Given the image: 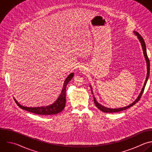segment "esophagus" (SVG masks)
I'll list each match as a JSON object with an SVG mask.
<instances>
[{
    "label": "esophagus",
    "instance_id": "34e87169",
    "mask_svg": "<svg viewBox=\"0 0 152 152\" xmlns=\"http://www.w3.org/2000/svg\"><path fill=\"white\" fill-rule=\"evenodd\" d=\"M82 69H83V68H82ZM81 70H82V69H81Z\"/></svg>",
    "mask_w": 152,
    "mask_h": 152
}]
</instances>
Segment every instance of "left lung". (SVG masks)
Here are the masks:
<instances>
[{
  "label": "left lung",
  "mask_w": 152,
  "mask_h": 152,
  "mask_svg": "<svg viewBox=\"0 0 152 152\" xmlns=\"http://www.w3.org/2000/svg\"><path fill=\"white\" fill-rule=\"evenodd\" d=\"M134 34L137 37L139 42H140L141 45V47H142V51H143V54H144V58L145 59V61H146V64H147V76H146V78H145V81L144 82V86L142 88V90L140 93V94L138 95V96L137 97V98L132 103H131L130 104L126 106H125V107H119V108H115V109H113V108H109V107H105L103 105H102L101 104H100L96 99L95 97L93 95V90H92V87L91 86H90V88H91V92H92V94L93 95V98H94V103H95V105L96 106V107L100 109L101 111L103 112H106V113H114V112H120V111H122V110H124L131 106H132L133 105H134L141 98V95L144 91V88H145V84L147 83V80L148 78V77H149V74H150V62H149V59L147 57V52H146V47H145V42H144V39H142V37L140 36V34L136 32V31H134Z\"/></svg>",
  "instance_id": "1"
}]
</instances>
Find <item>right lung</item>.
<instances>
[{
  "label": "right lung",
  "mask_w": 152,
  "mask_h": 152,
  "mask_svg": "<svg viewBox=\"0 0 152 152\" xmlns=\"http://www.w3.org/2000/svg\"><path fill=\"white\" fill-rule=\"evenodd\" d=\"M74 74L71 73L67 78L65 79L62 90L61 91V93L58 97V98L56 99V100L53 103L50 105H48L46 106H40V107H27L21 105L20 104L18 101L14 99L17 105L21 109L26 110L27 111L30 112L31 113H34L37 115H55L57 114L61 111L63 110L65 106V103H66V87L69 83L70 80L72 78L74 77Z\"/></svg>",
  "instance_id": "1"
}]
</instances>
